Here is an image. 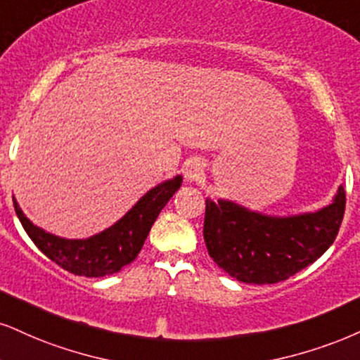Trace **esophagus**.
<instances>
[{"mask_svg":"<svg viewBox=\"0 0 360 360\" xmlns=\"http://www.w3.org/2000/svg\"><path fill=\"white\" fill-rule=\"evenodd\" d=\"M185 179L190 184H197L203 179V165L200 162H190L185 168Z\"/></svg>","mask_w":360,"mask_h":360,"instance_id":"esophagus-1","label":"esophagus"}]
</instances>
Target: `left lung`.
Masks as SVG:
<instances>
[{"instance_id": "1", "label": "left lung", "mask_w": 360, "mask_h": 360, "mask_svg": "<svg viewBox=\"0 0 360 360\" xmlns=\"http://www.w3.org/2000/svg\"><path fill=\"white\" fill-rule=\"evenodd\" d=\"M203 238L208 254L230 277L277 283L314 264L334 243L344 219L342 185L329 205L297 215H267L232 200L207 198Z\"/></svg>"}]
</instances>
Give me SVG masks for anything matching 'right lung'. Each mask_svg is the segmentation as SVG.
Here are the masks:
<instances>
[{
  "instance_id": "1",
  "label": "right lung",
  "mask_w": 360,
  "mask_h": 360,
  "mask_svg": "<svg viewBox=\"0 0 360 360\" xmlns=\"http://www.w3.org/2000/svg\"><path fill=\"white\" fill-rule=\"evenodd\" d=\"M181 175L150 188L112 227L88 238H63L44 232L23 214L13 197L21 225L39 250L61 269L82 277H105L131 264L148 237L162 208L181 187Z\"/></svg>"
}]
</instances>
